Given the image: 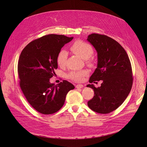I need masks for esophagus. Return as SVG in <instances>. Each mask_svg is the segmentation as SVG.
<instances>
[{
	"label": "esophagus",
	"mask_w": 147,
	"mask_h": 147,
	"mask_svg": "<svg viewBox=\"0 0 147 147\" xmlns=\"http://www.w3.org/2000/svg\"><path fill=\"white\" fill-rule=\"evenodd\" d=\"M83 84H77V85L76 86V88H83Z\"/></svg>",
	"instance_id": "obj_1"
}]
</instances>
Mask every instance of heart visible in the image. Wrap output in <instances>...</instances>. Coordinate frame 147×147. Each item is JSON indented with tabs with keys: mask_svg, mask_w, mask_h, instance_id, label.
<instances>
[{
	"mask_svg": "<svg viewBox=\"0 0 147 147\" xmlns=\"http://www.w3.org/2000/svg\"><path fill=\"white\" fill-rule=\"evenodd\" d=\"M71 51L76 55L84 59H89L94 53V49L92 46L86 43L81 40H78L75 42L70 48ZM67 58V53L64 50H61L57 58V63L60 67L64 66ZM88 64H90V61H88ZM89 74V71L88 69H84L82 70H74L69 71L67 74V78L74 82H80L83 80L85 76Z\"/></svg>",
	"mask_w": 147,
	"mask_h": 147,
	"instance_id": "1",
	"label": "heart"
}]
</instances>
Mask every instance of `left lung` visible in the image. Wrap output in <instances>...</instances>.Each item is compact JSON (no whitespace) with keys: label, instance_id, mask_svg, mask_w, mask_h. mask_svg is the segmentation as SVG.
<instances>
[{"label":"left lung","instance_id":"1","mask_svg":"<svg viewBox=\"0 0 147 147\" xmlns=\"http://www.w3.org/2000/svg\"><path fill=\"white\" fill-rule=\"evenodd\" d=\"M87 40L98 53V65L89 79V83L102 80L101 86L93 84L87 87L94 90V96L88 105L95 112L108 114L116 110L127 97L132 89V66L127 54L122 46L113 38L92 33Z\"/></svg>","mask_w":147,"mask_h":147}]
</instances>
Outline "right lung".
I'll use <instances>...</instances> for the list:
<instances>
[{"label":"right lung","instance_id":"obj_1","mask_svg":"<svg viewBox=\"0 0 147 147\" xmlns=\"http://www.w3.org/2000/svg\"><path fill=\"white\" fill-rule=\"evenodd\" d=\"M73 37L48 34L31 42L21 53L18 63L20 86L27 101L43 114H51L63 106L73 84L63 80L55 85L49 80L58 68L57 58Z\"/></svg>","mask_w":147,"mask_h":147}]
</instances>
